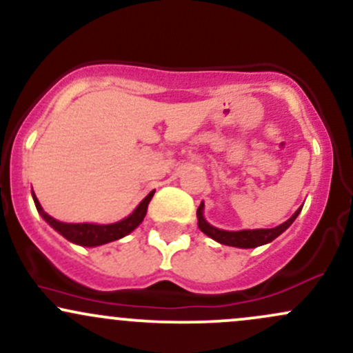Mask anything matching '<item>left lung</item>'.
I'll list each match as a JSON object with an SVG mask.
<instances>
[{"instance_id": "1", "label": "left lung", "mask_w": 353, "mask_h": 353, "mask_svg": "<svg viewBox=\"0 0 353 353\" xmlns=\"http://www.w3.org/2000/svg\"><path fill=\"white\" fill-rule=\"evenodd\" d=\"M303 208V206H301ZM300 209H296L295 214L292 216L288 221H285L283 224L276 228H271V230H243V231H224L218 230V228L211 226L206 219H204L203 211H204V203H201V206L197 208V226L203 231L204 234L212 238L214 241L221 243V245L226 246H236V248H256L266 243H271L274 238H278L283 231L288 230L292 226L293 221L296 219V216L300 214Z\"/></svg>"}]
</instances>
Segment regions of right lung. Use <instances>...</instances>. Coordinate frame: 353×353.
Instances as JSON below:
<instances>
[{
  "instance_id": "1",
  "label": "right lung",
  "mask_w": 353,
  "mask_h": 353,
  "mask_svg": "<svg viewBox=\"0 0 353 353\" xmlns=\"http://www.w3.org/2000/svg\"><path fill=\"white\" fill-rule=\"evenodd\" d=\"M154 192L156 191L149 192V194L145 196V199H142V203L134 209L132 214H129L125 219L119 221V223H112V224L61 223V221H57L50 214H46L43 208H41L40 201H38L37 196H34V192H33V201H34V206L38 209V212L41 214V218H43L46 223L53 228V230L58 231V233L63 236V238H67L68 241L75 243V245H80V246H100L132 233L135 228L144 221L147 206H149Z\"/></svg>"
}]
</instances>
